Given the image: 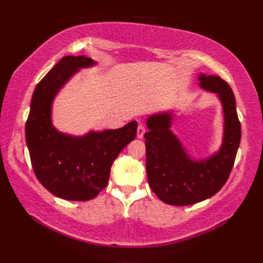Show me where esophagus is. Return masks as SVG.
Returning <instances> with one entry per match:
<instances>
[{"label": "esophagus", "instance_id": "esophagus-1", "mask_svg": "<svg viewBox=\"0 0 263 263\" xmlns=\"http://www.w3.org/2000/svg\"><path fill=\"white\" fill-rule=\"evenodd\" d=\"M144 132H146V128H144L143 125H139L138 126V130H137V137L139 139H142Z\"/></svg>", "mask_w": 263, "mask_h": 263}]
</instances>
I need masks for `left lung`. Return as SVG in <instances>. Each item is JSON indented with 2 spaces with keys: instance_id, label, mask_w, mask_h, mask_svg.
<instances>
[{
  "instance_id": "obj_1",
  "label": "left lung",
  "mask_w": 263,
  "mask_h": 263,
  "mask_svg": "<svg viewBox=\"0 0 263 263\" xmlns=\"http://www.w3.org/2000/svg\"><path fill=\"white\" fill-rule=\"evenodd\" d=\"M200 86L216 92L225 116L224 143L209 159L194 161L170 130L172 116L159 114L147 121L146 171L149 186L167 204L190 205L208 199L230 177L241 141V122L230 85L219 76L199 77Z\"/></svg>"
}]
</instances>
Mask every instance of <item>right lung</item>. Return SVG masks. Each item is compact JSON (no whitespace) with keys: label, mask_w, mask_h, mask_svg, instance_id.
<instances>
[{"label":"right lung","mask_w":263,"mask_h":263,"mask_svg":"<svg viewBox=\"0 0 263 263\" xmlns=\"http://www.w3.org/2000/svg\"><path fill=\"white\" fill-rule=\"evenodd\" d=\"M93 63L83 55L61 59L36 86L26 122V141L37 180L64 200L88 201L97 197L107 185L113 161L137 136L136 121L117 130L83 137L55 130L51 121L54 96L78 69Z\"/></svg>","instance_id":"1"}]
</instances>
